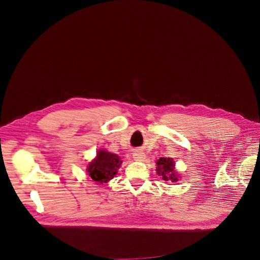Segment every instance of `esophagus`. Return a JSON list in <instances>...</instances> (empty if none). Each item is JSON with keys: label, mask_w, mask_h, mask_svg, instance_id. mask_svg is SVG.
<instances>
[{"label": "esophagus", "mask_w": 260, "mask_h": 260, "mask_svg": "<svg viewBox=\"0 0 260 260\" xmlns=\"http://www.w3.org/2000/svg\"><path fill=\"white\" fill-rule=\"evenodd\" d=\"M144 157H145V154L142 151H139V149L133 153V158L136 160H142L144 159Z\"/></svg>", "instance_id": "1"}]
</instances>
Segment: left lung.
Masks as SVG:
<instances>
[{"instance_id":"1","label":"left lung","mask_w":260,"mask_h":260,"mask_svg":"<svg viewBox=\"0 0 260 260\" xmlns=\"http://www.w3.org/2000/svg\"><path fill=\"white\" fill-rule=\"evenodd\" d=\"M157 174L162 177L165 181L171 180L172 182H177L178 177L175 174V161L171 158H165V157H160L157 160Z\"/></svg>"}]
</instances>
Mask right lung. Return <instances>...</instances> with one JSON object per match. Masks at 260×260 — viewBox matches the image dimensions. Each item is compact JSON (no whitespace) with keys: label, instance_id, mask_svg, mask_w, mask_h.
Segmentation results:
<instances>
[{"label":"right lung","instance_id":"obj_1","mask_svg":"<svg viewBox=\"0 0 260 260\" xmlns=\"http://www.w3.org/2000/svg\"><path fill=\"white\" fill-rule=\"evenodd\" d=\"M121 162L119 156L101 149L96 155V158L86 168V171L95 182L103 183L116 176L117 169L119 168Z\"/></svg>","mask_w":260,"mask_h":260}]
</instances>
